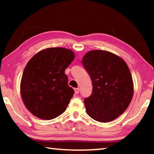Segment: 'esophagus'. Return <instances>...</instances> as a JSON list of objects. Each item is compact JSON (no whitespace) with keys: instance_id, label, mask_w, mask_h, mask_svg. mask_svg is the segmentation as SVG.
Segmentation results:
<instances>
[{"instance_id":"1","label":"esophagus","mask_w":154,"mask_h":154,"mask_svg":"<svg viewBox=\"0 0 154 154\" xmlns=\"http://www.w3.org/2000/svg\"><path fill=\"white\" fill-rule=\"evenodd\" d=\"M75 94H79V88H75Z\"/></svg>"}]
</instances>
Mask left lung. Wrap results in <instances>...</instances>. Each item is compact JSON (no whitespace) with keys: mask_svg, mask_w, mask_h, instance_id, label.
<instances>
[{"mask_svg":"<svg viewBox=\"0 0 154 154\" xmlns=\"http://www.w3.org/2000/svg\"><path fill=\"white\" fill-rule=\"evenodd\" d=\"M82 64L92 82V94L84 100L88 115L100 122L114 120L126 110L133 96L127 64L116 54L98 49L87 52Z\"/></svg>","mask_w":154,"mask_h":154,"instance_id":"obj_1","label":"left lung"}]
</instances>
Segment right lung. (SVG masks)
Masks as SVG:
<instances>
[{"label": "right lung", "instance_id": "right-lung-1", "mask_svg": "<svg viewBox=\"0 0 154 154\" xmlns=\"http://www.w3.org/2000/svg\"><path fill=\"white\" fill-rule=\"evenodd\" d=\"M75 58L71 49L50 48L31 58L23 72L20 93L27 109L37 118L49 120L63 113L74 94L65 70Z\"/></svg>", "mask_w": 154, "mask_h": 154}]
</instances>
